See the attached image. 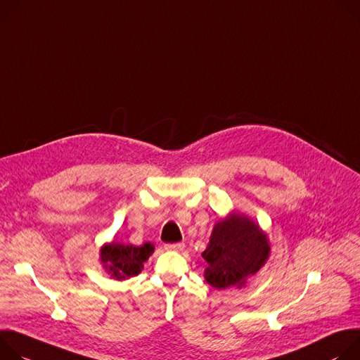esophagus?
I'll return each mask as SVG.
<instances>
[{
  "label": "esophagus",
  "mask_w": 360,
  "mask_h": 360,
  "mask_svg": "<svg viewBox=\"0 0 360 360\" xmlns=\"http://www.w3.org/2000/svg\"><path fill=\"white\" fill-rule=\"evenodd\" d=\"M166 250H176V252H180L184 249V243H170V245H166L165 246Z\"/></svg>",
  "instance_id": "34e87169"
}]
</instances>
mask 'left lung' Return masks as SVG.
I'll use <instances>...</instances> for the list:
<instances>
[{"mask_svg":"<svg viewBox=\"0 0 360 360\" xmlns=\"http://www.w3.org/2000/svg\"><path fill=\"white\" fill-rule=\"evenodd\" d=\"M202 256L205 281L212 288L242 289L267 262L269 237L253 219L233 210L213 226Z\"/></svg>","mask_w":360,"mask_h":360,"instance_id":"1","label":"left lung"}]
</instances>
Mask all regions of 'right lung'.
I'll return each instance as SVG.
<instances>
[{"label": "right lung", "mask_w": 360, "mask_h": 360, "mask_svg": "<svg viewBox=\"0 0 360 360\" xmlns=\"http://www.w3.org/2000/svg\"><path fill=\"white\" fill-rule=\"evenodd\" d=\"M153 252L154 246L150 242L141 246H133L117 242L114 238L101 246L100 263L115 281H126L143 270L144 262L148 260Z\"/></svg>", "instance_id": "1"}]
</instances>
